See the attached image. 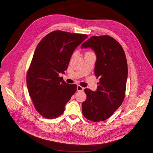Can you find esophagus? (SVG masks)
Listing matches in <instances>:
<instances>
[{"label":"esophagus","mask_w":153,"mask_h":153,"mask_svg":"<svg viewBox=\"0 0 153 153\" xmlns=\"http://www.w3.org/2000/svg\"><path fill=\"white\" fill-rule=\"evenodd\" d=\"M77 91H84V88L80 86V85H78L77 87Z\"/></svg>","instance_id":"esophagus-1"}]
</instances>
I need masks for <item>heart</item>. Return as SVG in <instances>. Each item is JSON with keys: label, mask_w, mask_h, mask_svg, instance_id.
Wrapping results in <instances>:
<instances>
[{"label": "heart", "mask_w": 153, "mask_h": 153, "mask_svg": "<svg viewBox=\"0 0 153 153\" xmlns=\"http://www.w3.org/2000/svg\"><path fill=\"white\" fill-rule=\"evenodd\" d=\"M74 55V54H73V55Z\"/></svg>", "instance_id": "1"}]
</instances>
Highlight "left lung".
<instances>
[{
  "mask_svg": "<svg viewBox=\"0 0 153 153\" xmlns=\"http://www.w3.org/2000/svg\"><path fill=\"white\" fill-rule=\"evenodd\" d=\"M82 48H91L97 60L94 74L100 78L97 90L84 89L87 98L82 103V115L89 120L103 121L112 115L125 98L128 63L120 44L109 35L93 36Z\"/></svg>",
  "mask_w": 153,
  "mask_h": 153,
  "instance_id": "8db88e82",
  "label": "left lung"
}]
</instances>
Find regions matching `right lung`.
<instances>
[{
	"instance_id": "1",
	"label": "right lung",
	"mask_w": 153,
	"mask_h": 153,
	"mask_svg": "<svg viewBox=\"0 0 153 153\" xmlns=\"http://www.w3.org/2000/svg\"><path fill=\"white\" fill-rule=\"evenodd\" d=\"M88 35L62 31L44 36L35 50L27 74V85L35 109L44 118L61 115L65 106L77 90L59 77L68 69L74 49Z\"/></svg>"
}]
</instances>
